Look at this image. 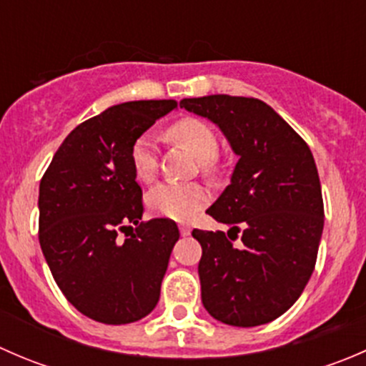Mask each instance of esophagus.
<instances>
[{
	"instance_id": "34e87169",
	"label": "esophagus",
	"mask_w": 366,
	"mask_h": 366,
	"mask_svg": "<svg viewBox=\"0 0 366 366\" xmlns=\"http://www.w3.org/2000/svg\"><path fill=\"white\" fill-rule=\"evenodd\" d=\"M180 235L182 237H187V235H191V227H187V224H180Z\"/></svg>"
}]
</instances>
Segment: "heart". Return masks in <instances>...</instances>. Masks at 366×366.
Instances as JSON below:
<instances>
[{"label":"heart","mask_w":366,"mask_h":366,"mask_svg":"<svg viewBox=\"0 0 366 366\" xmlns=\"http://www.w3.org/2000/svg\"><path fill=\"white\" fill-rule=\"evenodd\" d=\"M169 138L182 143L205 169L210 168L219 149L216 132L209 124L198 118H184L173 124L168 131ZM131 164L136 179L142 182H152L157 172V149L149 134H143L132 143ZM209 204V194L198 184L162 182L154 187L147 197V205L156 216L175 221H189Z\"/></svg>","instance_id":"obj_1"}]
</instances>
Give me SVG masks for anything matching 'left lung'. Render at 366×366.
I'll return each instance as SVG.
<instances>
[{
	"mask_svg": "<svg viewBox=\"0 0 366 366\" xmlns=\"http://www.w3.org/2000/svg\"><path fill=\"white\" fill-rule=\"evenodd\" d=\"M180 108L216 124L239 157L230 184L207 209L230 230H193L202 244V302L228 326L271 322L305 290L322 237V189L312 150L258 99L207 95L182 99Z\"/></svg>",
	"mask_w": 366,
	"mask_h": 366,
	"instance_id": "8db88e82",
	"label": "left lung"
}]
</instances>
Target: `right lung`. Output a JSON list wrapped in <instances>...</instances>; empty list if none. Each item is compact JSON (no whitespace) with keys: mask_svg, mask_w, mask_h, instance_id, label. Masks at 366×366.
I'll return each mask as SVG.
<instances>
[{"mask_svg":"<svg viewBox=\"0 0 366 366\" xmlns=\"http://www.w3.org/2000/svg\"><path fill=\"white\" fill-rule=\"evenodd\" d=\"M175 101L112 106L77 125L54 154L39 189V241L53 278L83 315L129 324L156 308L175 221L143 223L131 147ZM136 226L124 243L117 232Z\"/></svg>","mask_w":366,"mask_h":366,"instance_id":"1","label":"right lung"}]
</instances>
